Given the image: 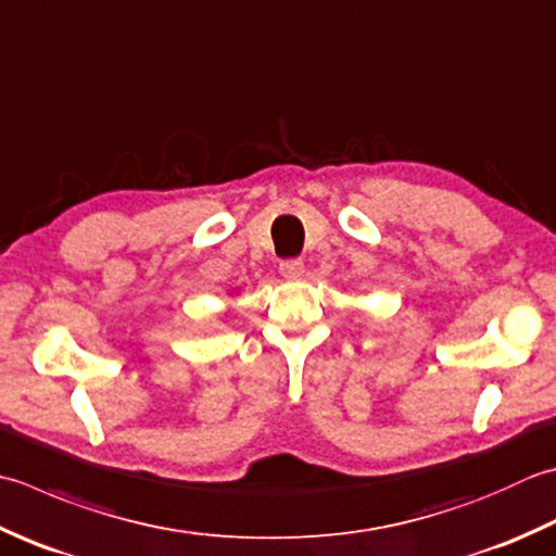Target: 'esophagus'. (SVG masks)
Here are the masks:
<instances>
[{"instance_id": "obj_1", "label": "esophagus", "mask_w": 556, "mask_h": 556, "mask_svg": "<svg viewBox=\"0 0 556 556\" xmlns=\"http://www.w3.org/2000/svg\"><path fill=\"white\" fill-rule=\"evenodd\" d=\"M279 271L285 279L296 281L303 277V260H285V263L279 265Z\"/></svg>"}]
</instances>
